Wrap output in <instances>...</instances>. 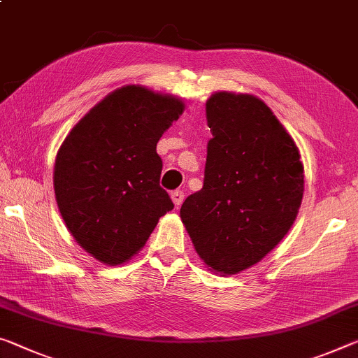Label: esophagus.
<instances>
[{
	"label": "esophagus",
	"mask_w": 358,
	"mask_h": 358,
	"mask_svg": "<svg viewBox=\"0 0 358 358\" xmlns=\"http://www.w3.org/2000/svg\"><path fill=\"white\" fill-rule=\"evenodd\" d=\"M170 197H172V202L175 203V206H181V202H183V199H185V194H183V191H180V189H177V191H172V194H170Z\"/></svg>",
	"instance_id": "obj_1"
}]
</instances>
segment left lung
I'll list each match as a JSON object with an SVG mask.
<instances>
[{
	"mask_svg": "<svg viewBox=\"0 0 358 358\" xmlns=\"http://www.w3.org/2000/svg\"><path fill=\"white\" fill-rule=\"evenodd\" d=\"M206 172L180 218L210 271L234 275L259 263L296 220L304 167L292 135L250 94L220 90L206 103Z\"/></svg>",
	"mask_w": 358,
	"mask_h": 358,
	"instance_id": "left-lung-1",
	"label": "left lung"
}]
</instances>
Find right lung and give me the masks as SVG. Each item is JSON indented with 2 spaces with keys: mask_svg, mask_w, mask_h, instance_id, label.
Segmentation results:
<instances>
[{
  "mask_svg": "<svg viewBox=\"0 0 358 358\" xmlns=\"http://www.w3.org/2000/svg\"><path fill=\"white\" fill-rule=\"evenodd\" d=\"M183 111L175 95L127 84L90 108L57 151V207L78 245L100 263H127L173 208L159 186L156 145Z\"/></svg>",
  "mask_w": 358,
  "mask_h": 358,
  "instance_id": "right-lung-1",
  "label": "right lung"
}]
</instances>
